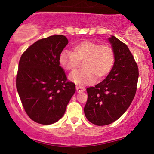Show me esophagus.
<instances>
[{"label":"esophagus","instance_id":"obj_1","mask_svg":"<svg viewBox=\"0 0 154 154\" xmlns=\"http://www.w3.org/2000/svg\"><path fill=\"white\" fill-rule=\"evenodd\" d=\"M75 89H76L78 92H82L85 91V88L83 87V86H81V85H76V86H75Z\"/></svg>","mask_w":154,"mask_h":154}]
</instances>
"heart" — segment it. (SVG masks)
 I'll return each mask as SVG.
<instances>
[{
	"instance_id": "heart-1",
	"label": "heart",
	"mask_w": 154,
	"mask_h": 154,
	"mask_svg": "<svg viewBox=\"0 0 154 154\" xmlns=\"http://www.w3.org/2000/svg\"><path fill=\"white\" fill-rule=\"evenodd\" d=\"M115 51L108 44L101 45L91 41H83L73 45L72 52L64 50L59 57V62L65 70L73 72L83 62V69L70 75V79L79 85L90 84L104 79L114 65Z\"/></svg>"
}]
</instances>
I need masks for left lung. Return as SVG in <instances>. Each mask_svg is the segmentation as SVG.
I'll list each match as a JSON object with an SVG mask.
<instances>
[{
  "label": "left lung",
  "instance_id": "obj_1",
  "mask_svg": "<svg viewBox=\"0 0 154 154\" xmlns=\"http://www.w3.org/2000/svg\"><path fill=\"white\" fill-rule=\"evenodd\" d=\"M109 41L115 51L114 65L104 81L86 90L84 113L97 125L112 123L125 112L135 95L139 77L137 64L128 46L113 35Z\"/></svg>",
  "mask_w": 154,
  "mask_h": 154
}]
</instances>
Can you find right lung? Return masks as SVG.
<instances>
[{
	"mask_svg": "<svg viewBox=\"0 0 154 154\" xmlns=\"http://www.w3.org/2000/svg\"><path fill=\"white\" fill-rule=\"evenodd\" d=\"M68 43L64 35H51L35 42L21 56L17 90L26 114L38 123L59 121L75 92L59 62Z\"/></svg>",
	"mask_w": 154,
	"mask_h": 154,
	"instance_id": "1",
	"label": "right lung"
}]
</instances>
